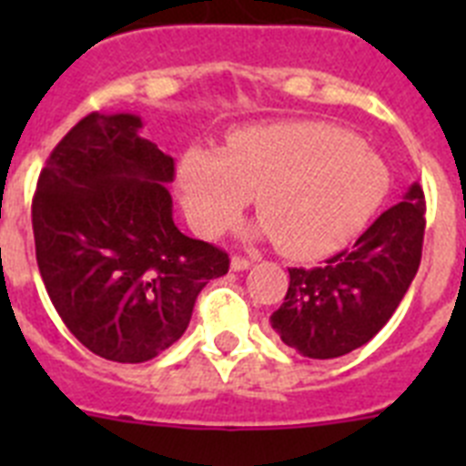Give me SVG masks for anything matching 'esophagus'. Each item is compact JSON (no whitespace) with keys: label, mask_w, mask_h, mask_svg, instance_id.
I'll return each instance as SVG.
<instances>
[{"label":"esophagus","mask_w":466,"mask_h":466,"mask_svg":"<svg viewBox=\"0 0 466 466\" xmlns=\"http://www.w3.org/2000/svg\"><path fill=\"white\" fill-rule=\"evenodd\" d=\"M252 266V261L245 257H230V270H247Z\"/></svg>","instance_id":"34e87169"}]
</instances>
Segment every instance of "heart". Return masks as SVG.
Masks as SVG:
<instances>
[{"mask_svg": "<svg viewBox=\"0 0 466 466\" xmlns=\"http://www.w3.org/2000/svg\"><path fill=\"white\" fill-rule=\"evenodd\" d=\"M177 187L198 233L226 230L254 196L279 252L315 258L364 228L385 200L390 175L355 133L296 121L240 130L219 156L191 151L179 163Z\"/></svg>", "mask_w": 466, "mask_h": 466, "instance_id": "obj_1", "label": "heart"}]
</instances>
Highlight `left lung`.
Here are the masks:
<instances>
[{
  "label": "left lung",
  "instance_id": "8db88e82",
  "mask_svg": "<svg viewBox=\"0 0 466 466\" xmlns=\"http://www.w3.org/2000/svg\"><path fill=\"white\" fill-rule=\"evenodd\" d=\"M425 238V193L410 184L345 252L319 268H289L284 303L270 315L284 345L333 360L376 336L409 291Z\"/></svg>",
  "mask_w": 466,
  "mask_h": 466
}]
</instances>
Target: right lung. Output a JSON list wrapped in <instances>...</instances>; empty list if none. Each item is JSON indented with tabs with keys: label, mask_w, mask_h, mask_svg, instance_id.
<instances>
[{
	"label": "right lung",
	"mask_w": 466,
	"mask_h": 466,
	"mask_svg": "<svg viewBox=\"0 0 466 466\" xmlns=\"http://www.w3.org/2000/svg\"><path fill=\"white\" fill-rule=\"evenodd\" d=\"M137 114L93 111L60 139L32 200L36 263L65 327L121 364L182 339L228 254L172 221L175 160L139 137Z\"/></svg>",
	"instance_id": "right-lung-1"
}]
</instances>
